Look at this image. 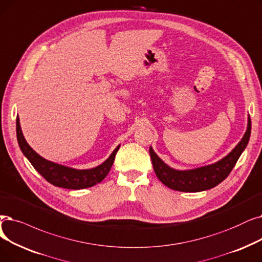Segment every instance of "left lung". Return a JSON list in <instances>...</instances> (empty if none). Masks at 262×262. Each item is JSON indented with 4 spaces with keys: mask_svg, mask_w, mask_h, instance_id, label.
<instances>
[{
    "mask_svg": "<svg viewBox=\"0 0 262 262\" xmlns=\"http://www.w3.org/2000/svg\"><path fill=\"white\" fill-rule=\"evenodd\" d=\"M251 129L252 123L251 118L248 117L247 129L242 140L228 155L215 164L190 170H176L170 168L155 154L152 146H150V155L156 177L167 187L179 191L196 192L213 188L219 185L231 172L238 157L241 156L248 143L249 137H251Z\"/></svg>",
    "mask_w": 262,
    "mask_h": 262,
    "instance_id": "left-lung-1",
    "label": "left lung"
}]
</instances>
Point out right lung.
<instances>
[{"mask_svg": "<svg viewBox=\"0 0 262 262\" xmlns=\"http://www.w3.org/2000/svg\"><path fill=\"white\" fill-rule=\"evenodd\" d=\"M16 130L20 149L24 155L29 159L32 166L36 169V171L54 186L68 189L86 188L94 186L95 184L103 181L109 173L113 162H115L116 154L120 149V145H118L115 151L111 153V155L101 165L92 169L78 170L52 163L38 155L26 141L20 127L19 118H17L16 122Z\"/></svg>", "mask_w": 262, "mask_h": 262, "instance_id": "add662e5", "label": "right lung"}]
</instances>
